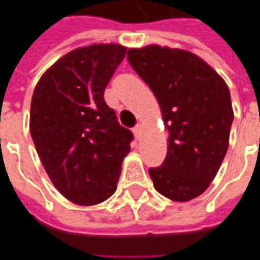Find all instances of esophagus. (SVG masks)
Instances as JSON below:
<instances>
[{
    "mask_svg": "<svg viewBox=\"0 0 260 260\" xmlns=\"http://www.w3.org/2000/svg\"><path fill=\"white\" fill-rule=\"evenodd\" d=\"M141 134H142V125L138 124L135 128H134V135L136 136V139H139V138H141Z\"/></svg>",
    "mask_w": 260,
    "mask_h": 260,
    "instance_id": "obj_1",
    "label": "esophagus"
}]
</instances>
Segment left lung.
<instances>
[{"mask_svg": "<svg viewBox=\"0 0 260 260\" xmlns=\"http://www.w3.org/2000/svg\"><path fill=\"white\" fill-rule=\"evenodd\" d=\"M128 61L160 105L168 155L149 169L155 188L184 203L214 180L230 145L234 111L224 79L197 54L149 45L128 50Z\"/></svg>", "mask_w": 260, "mask_h": 260, "instance_id": "left-lung-1", "label": "left lung"}]
</instances>
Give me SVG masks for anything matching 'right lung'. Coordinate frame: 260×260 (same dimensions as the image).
Masks as SVG:
<instances>
[{"label": "right lung", "mask_w": 260, "mask_h": 260, "mask_svg": "<svg viewBox=\"0 0 260 260\" xmlns=\"http://www.w3.org/2000/svg\"><path fill=\"white\" fill-rule=\"evenodd\" d=\"M126 48L99 43L74 49L49 67L30 103L29 129L53 186L79 206L117 190L132 132L118 124L104 90Z\"/></svg>", "instance_id": "add662e5"}]
</instances>
